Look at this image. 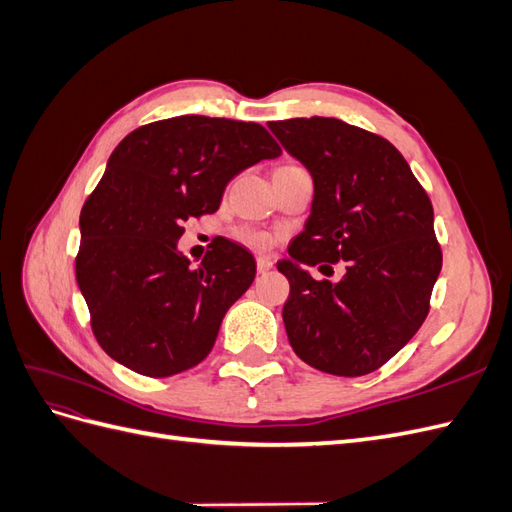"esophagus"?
<instances>
[{
  "instance_id": "obj_1",
  "label": "esophagus",
  "mask_w": 512,
  "mask_h": 512,
  "mask_svg": "<svg viewBox=\"0 0 512 512\" xmlns=\"http://www.w3.org/2000/svg\"><path fill=\"white\" fill-rule=\"evenodd\" d=\"M256 269H258V273H267L269 269H273V260L269 256H258L256 258Z\"/></svg>"
}]
</instances>
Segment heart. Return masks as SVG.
<instances>
[{"mask_svg": "<svg viewBox=\"0 0 512 512\" xmlns=\"http://www.w3.org/2000/svg\"><path fill=\"white\" fill-rule=\"evenodd\" d=\"M239 239H241L243 243H247V245H252V247H267V245L271 243L267 232L254 230V228H243V230H239Z\"/></svg>", "mask_w": 512, "mask_h": 512, "instance_id": "1", "label": "heart"}]
</instances>
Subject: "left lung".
Returning a JSON list of instances; mask_svg holds the SVG:
<instances>
[{"label": "left lung", "instance_id": "left-lung-1", "mask_svg": "<svg viewBox=\"0 0 512 512\" xmlns=\"http://www.w3.org/2000/svg\"><path fill=\"white\" fill-rule=\"evenodd\" d=\"M267 126L314 179L305 230L288 247L290 260L277 262L290 282L288 342L324 374H371L429 314L442 269L431 200L404 156L374 132L333 117ZM339 259L347 275L337 285L302 269Z\"/></svg>", "mask_w": 512, "mask_h": 512}]
</instances>
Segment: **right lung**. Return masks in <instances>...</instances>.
Here are the masks:
<instances>
[{"mask_svg": "<svg viewBox=\"0 0 512 512\" xmlns=\"http://www.w3.org/2000/svg\"><path fill=\"white\" fill-rule=\"evenodd\" d=\"M280 153L260 123L205 115L147 123L115 147L81 209L76 254L91 331L111 359L166 378L211 352L256 262L220 237L192 267L177 250L183 222L218 211L232 177Z\"/></svg>", "mask_w": 512, "mask_h": 512, "instance_id": "obj_1", "label": "right lung"}]
</instances>
